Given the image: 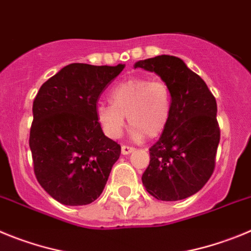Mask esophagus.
<instances>
[{
	"label": "esophagus",
	"mask_w": 251,
	"mask_h": 251,
	"mask_svg": "<svg viewBox=\"0 0 251 251\" xmlns=\"http://www.w3.org/2000/svg\"><path fill=\"white\" fill-rule=\"evenodd\" d=\"M135 149L132 148V146H128V145L121 146V152H123V155H128V153H131Z\"/></svg>",
	"instance_id": "esophagus-1"
}]
</instances>
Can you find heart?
<instances>
[{
    "instance_id": "1",
    "label": "heart",
    "mask_w": 251,
    "mask_h": 251,
    "mask_svg": "<svg viewBox=\"0 0 251 251\" xmlns=\"http://www.w3.org/2000/svg\"><path fill=\"white\" fill-rule=\"evenodd\" d=\"M111 103L101 102L96 114L110 137H119L126 116L134 135L156 137L166 127L171 110L170 89L162 80L131 77L121 81L110 92Z\"/></svg>"
}]
</instances>
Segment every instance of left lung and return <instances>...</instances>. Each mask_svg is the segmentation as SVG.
Listing matches in <instances>:
<instances>
[{
  "mask_svg": "<svg viewBox=\"0 0 251 251\" xmlns=\"http://www.w3.org/2000/svg\"><path fill=\"white\" fill-rule=\"evenodd\" d=\"M136 67L157 74L171 94L168 125L150 148L142 184L157 200H182L198 193L215 169L220 141L216 100L181 58L161 55L139 61Z\"/></svg>",
  "mask_w": 251,
  "mask_h": 251,
  "instance_id": "8db88e82",
  "label": "left lung"
}]
</instances>
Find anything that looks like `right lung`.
<instances>
[{"instance_id": "add662e5", "label": "right lung", "mask_w": 251, "mask_h": 251, "mask_svg": "<svg viewBox=\"0 0 251 251\" xmlns=\"http://www.w3.org/2000/svg\"><path fill=\"white\" fill-rule=\"evenodd\" d=\"M124 67L70 64L36 95L30 130L33 171L61 204L95 201L120 157L121 146L102 132L96 103Z\"/></svg>"}]
</instances>
